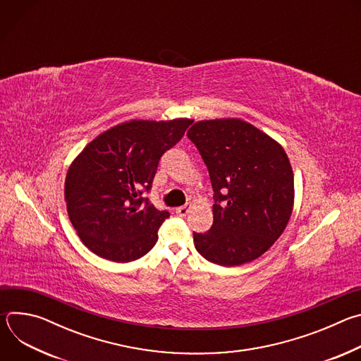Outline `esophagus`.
Wrapping results in <instances>:
<instances>
[{
    "instance_id": "esophagus-1",
    "label": "esophagus",
    "mask_w": 361,
    "mask_h": 361,
    "mask_svg": "<svg viewBox=\"0 0 361 361\" xmlns=\"http://www.w3.org/2000/svg\"><path fill=\"white\" fill-rule=\"evenodd\" d=\"M190 209H191V204H185V205H183V207L176 209V213H177L180 217H185V216L190 213Z\"/></svg>"
}]
</instances>
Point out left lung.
Here are the masks:
<instances>
[{"label": "left lung", "instance_id": "1", "mask_svg": "<svg viewBox=\"0 0 361 361\" xmlns=\"http://www.w3.org/2000/svg\"><path fill=\"white\" fill-rule=\"evenodd\" d=\"M207 166L214 221L194 233L195 250L233 267L259 259L284 231L294 202V176L283 147L238 118L198 121L187 133Z\"/></svg>", "mask_w": 361, "mask_h": 361}]
</instances>
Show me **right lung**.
<instances>
[{"mask_svg":"<svg viewBox=\"0 0 361 361\" xmlns=\"http://www.w3.org/2000/svg\"><path fill=\"white\" fill-rule=\"evenodd\" d=\"M192 120H133L92 140L66 178L68 217L81 241L116 263L134 262L159 240L170 213L144 195L152 187L163 154L184 135Z\"/></svg>","mask_w":361,"mask_h":361,"instance_id":"1","label":"right lung"}]
</instances>
